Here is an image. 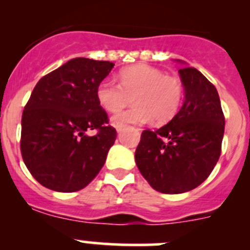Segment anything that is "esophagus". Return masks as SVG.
<instances>
[{"instance_id": "1", "label": "esophagus", "mask_w": 250, "mask_h": 250, "mask_svg": "<svg viewBox=\"0 0 250 250\" xmlns=\"http://www.w3.org/2000/svg\"><path fill=\"white\" fill-rule=\"evenodd\" d=\"M123 127H121V125H116V130H117V133H121L122 132Z\"/></svg>"}]
</instances>
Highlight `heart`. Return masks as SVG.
Returning <instances> with one entry per match:
<instances>
[{
  "mask_svg": "<svg viewBox=\"0 0 250 250\" xmlns=\"http://www.w3.org/2000/svg\"><path fill=\"white\" fill-rule=\"evenodd\" d=\"M118 82L105 78L97 87L98 103L107 112H118L133 99L132 109L113 116V125H143L152 118L156 123H166L180 109L184 97L180 80L165 75L156 67H125L118 75Z\"/></svg>",
  "mask_w": 250,
  "mask_h": 250,
  "instance_id": "heart-1",
  "label": "heart"
}]
</instances>
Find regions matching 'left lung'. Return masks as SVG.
<instances>
[{
  "label": "left lung",
  "mask_w": 250,
  "mask_h": 250,
  "mask_svg": "<svg viewBox=\"0 0 250 250\" xmlns=\"http://www.w3.org/2000/svg\"><path fill=\"white\" fill-rule=\"evenodd\" d=\"M179 70L185 99L179 112L155 130H144L135 162L151 188L162 193L188 192L203 183L221 152L225 117L216 88L184 62Z\"/></svg>",
  "instance_id": "8db88e82"
}]
</instances>
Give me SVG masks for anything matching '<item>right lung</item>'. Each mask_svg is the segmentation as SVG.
Listing matches in <instances>:
<instances>
[{
  "mask_svg": "<svg viewBox=\"0 0 250 250\" xmlns=\"http://www.w3.org/2000/svg\"><path fill=\"white\" fill-rule=\"evenodd\" d=\"M113 62L75 58L37 82L21 117L22 160L44 188L75 192L88 185L116 140L97 87ZM97 129L93 137L87 130Z\"/></svg>",
  "mask_w": 250,
  "mask_h": 250,
  "instance_id": "right-lung-1",
  "label": "right lung"
}]
</instances>
